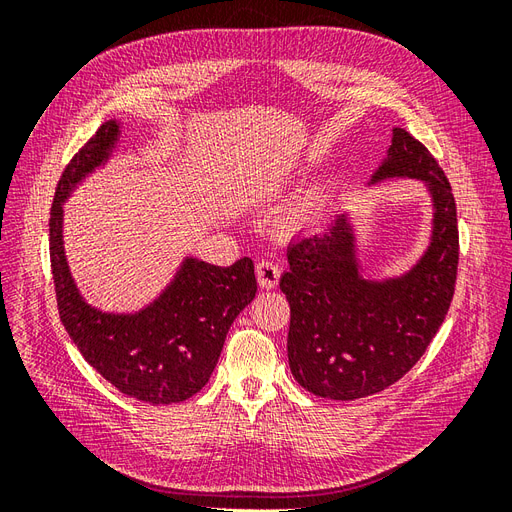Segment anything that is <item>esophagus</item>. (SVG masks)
Here are the masks:
<instances>
[{
    "label": "esophagus",
    "instance_id": "34e87169",
    "mask_svg": "<svg viewBox=\"0 0 512 512\" xmlns=\"http://www.w3.org/2000/svg\"><path fill=\"white\" fill-rule=\"evenodd\" d=\"M256 277L262 288L271 290L277 286V282H280V267H277L273 260H260L256 265Z\"/></svg>",
    "mask_w": 512,
    "mask_h": 512
}]
</instances>
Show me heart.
Listing matches in <instances>:
<instances>
[{
    "label": "heart",
    "instance_id": "b5f03b06",
    "mask_svg": "<svg viewBox=\"0 0 512 512\" xmlns=\"http://www.w3.org/2000/svg\"><path fill=\"white\" fill-rule=\"evenodd\" d=\"M318 213H320V198L307 196L284 215V226L286 228H303L307 224H312L318 218Z\"/></svg>",
    "mask_w": 512,
    "mask_h": 512
}]
</instances>
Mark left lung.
I'll return each instance as SVG.
<instances>
[{"instance_id":"1","label":"left lung","mask_w":512,"mask_h":512,"mask_svg":"<svg viewBox=\"0 0 512 512\" xmlns=\"http://www.w3.org/2000/svg\"><path fill=\"white\" fill-rule=\"evenodd\" d=\"M418 179L431 196L427 250L397 277L367 280L348 213L288 245L280 288L290 303L288 363L318 397L352 401L384 391L425 354L453 301L459 230L444 170L423 143L393 128L371 183Z\"/></svg>"}]
</instances>
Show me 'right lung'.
<instances>
[{
	"label": "right lung",
	"instance_id": "right-lung-1",
	"mask_svg": "<svg viewBox=\"0 0 512 512\" xmlns=\"http://www.w3.org/2000/svg\"><path fill=\"white\" fill-rule=\"evenodd\" d=\"M121 121H106L61 175L49 220L59 318L85 361L123 395L153 406L179 404L209 382L230 324L256 297L254 262L215 267L183 258L158 299L132 314L102 312L76 288L64 252V203L85 177L111 160Z\"/></svg>",
	"mask_w": 512,
	"mask_h": 512
}]
</instances>
